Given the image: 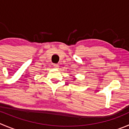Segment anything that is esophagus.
<instances>
[{
	"mask_svg": "<svg viewBox=\"0 0 129 129\" xmlns=\"http://www.w3.org/2000/svg\"><path fill=\"white\" fill-rule=\"evenodd\" d=\"M53 67H54L56 68H59V65L57 64H54Z\"/></svg>",
	"mask_w": 129,
	"mask_h": 129,
	"instance_id": "34e87169",
	"label": "esophagus"
}]
</instances>
